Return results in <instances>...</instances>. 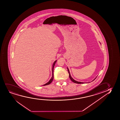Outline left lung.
<instances>
[{"label": "left lung", "mask_w": 120, "mask_h": 120, "mask_svg": "<svg viewBox=\"0 0 120 120\" xmlns=\"http://www.w3.org/2000/svg\"><path fill=\"white\" fill-rule=\"evenodd\" d=\"M67 69H68V73H69V78H70V79H71V80L73 82H74V83H79H79H83V82H77V81H76L74 79H73V78H72V77H71V76L70 72H69V70H68V68H67Z\"/></svg>", "instance_id": "obj_1"}]
</instances>
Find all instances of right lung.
<instances>
[{
	"instance_id": "add662e5",
	"label": "right lung",
	"mask_w": 120,
	"mask_h": 120,
	"mask_svg": "<svg viewBox=\"0 0 120 120\" xmlns=\"http://www.w3.org/2000/svg\"><path fill=\"white\" fill-rule=\"evenodd\" d=\"M56 61L57 60L55 61L54 63H53V67H52V78L49 81V82H47V83H46L45 84H44L43 85V86H45V85H49V84L50 83H52V81L53 80V77H54V76H53V68H54V67L55 64V63H56Z\"/></svg>"
}]
</instances>
